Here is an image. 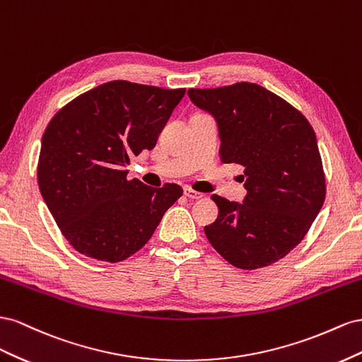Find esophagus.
I'll list each match as a JSON object with an SVG mask.
<instances>
[{
  "mask_svg": "<svg viewBox=\"0 0 362 362\" xmlns=\"http://www.w3.org/2000/svg\"><path fill=\"white\" fill-rule=\"evenodd\" d=\"M183 194H185V197H188V199H191V200H200V199L204 197V194L194 191V189H191V188H185V189H183Z\"/></svg>",
  "mask_w": 362,
  "mask_h": 362,
  "instance_id": "1",
  "label": "esophagus"
}]
</instances>
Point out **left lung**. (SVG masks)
I'll return each mask as SVG.
<instances>
[{"label": "left lung", "instance_id": "left-lung-1", "mask_svg": "<svg viewBox=\"0 0 362 362\" xmlns=\"http://www.w3.org/2000/svg\"><path fill=\"white\" fill-rule=\"evenodd\" d=\"M188 95L215 118L221 162L245 168L243 203L212 195L218 216L204 227L209 243L243 270L282 259L305 238L326 195L311 124L284 98L247 81Z\"/></svg>", "mask_w": 362, "mask_h": 362}]
</instances>
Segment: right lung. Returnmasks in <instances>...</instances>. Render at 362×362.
<instances>
[{
    "instance_id": "1",
    "label": "right lung",
    "mask_w": 362,
    "mask_h": 362,
    "mask_svg": "<svg viewBox=\"0 0 362 362\" xmlns=\"http://www.w3.org/2000/svg\"><path fill=\"white\" fill-rule=\"evenodd\" d=\"M185 89L113 80L62 107L42 136L37 183L74 249L119 262L142 249L183 189L127 180L133 156L156 146Z\"/></svg>"
}]
</instances>
